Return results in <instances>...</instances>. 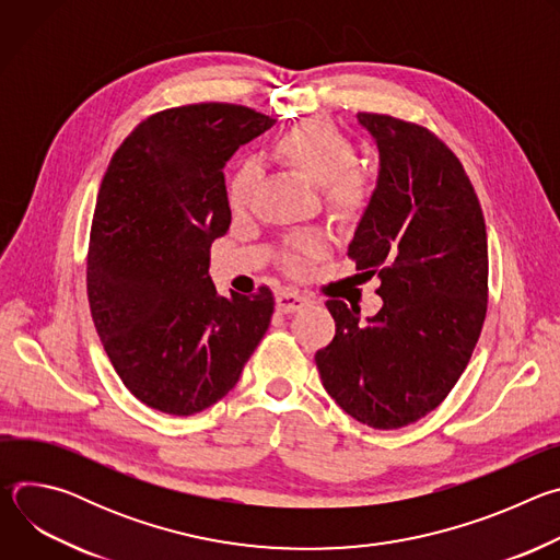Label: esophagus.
<instances>
[{
    "instance_id": "obj_1",
    "label": "esophagus",
    "mask_w": 560,
    "mask_h": 560,
    "mask_svg": "<svg viewBox=\"0 0 560 560\" xmlns=\"http://www.w3.org/2000/svg\"><path fill=\"white\" fill-rule=\"evenodd\" d=\"M275 301H277V310L283 312V314L299 312L301 307L307 305V299L301 296V294H296V292H292V290H279L277 296H275Z\"/></svg>"
}]
</instances>
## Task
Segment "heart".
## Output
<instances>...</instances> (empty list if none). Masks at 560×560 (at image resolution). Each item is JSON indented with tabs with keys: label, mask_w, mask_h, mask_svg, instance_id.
<instances>
[{
	"label": "heart",
	"mask_w": 560,
	"mask_h": 560,
	"mask_svg": "<svg viewBox=\"0 0 560 560\" xmlns=\"http://www.w3.org/2000/svg\"><path fill=\"white\" fill-rule=\"evenodd\" d=\"M275 152L292 171L305 177L312 186L326 192L328 206L339 214H354L365 201V179L354 173V143L330 121L307 119L275 141ZM259 164L255 159L242 162L228 182V203L232 210L248 206L259 182ZM324 250L322 238L305 236L294 242L285 255V266L292 272H303L307 259Z\"/></svg>",
	"instance_id": "b5f03b06"
}]
</instances>
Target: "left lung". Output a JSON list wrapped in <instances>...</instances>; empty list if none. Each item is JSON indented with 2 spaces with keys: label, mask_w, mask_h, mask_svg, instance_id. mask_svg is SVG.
I'll list each match as a JSON object with an SVG mask.
<instances>
[{
  "label": "left lung",
  "mask_w": 560,
  "mask_h": 560,
  "mask_svg": "<svg viewBox=\"0 0 560 560\" xmlns=\"http://www.w3.org/2000/svg\"><path fill=\"white\" fill-rule=\"evenodd\" d=\"M378 177L348 257L378 277L383 307L328 301L337 335L314 361L326 392L363 425L396 430L441 406L463 374L488 312L483 210L456 159L430 130L359 113Z\"/></svg>",
  "instance_id": "obj_1"
}]
</instances>
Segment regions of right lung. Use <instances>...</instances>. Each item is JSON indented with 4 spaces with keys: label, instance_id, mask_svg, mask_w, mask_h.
<instances>
[{
    "label": "right lung",
    "instance_id": "obj_1",
    "mask_svg": "<svg viewBox=\"0 0 560 560\" xmlns=\"http://www.w3.org/2000/svg\"><path fill=\"white\" fill-rule=\"evenodd\" d=\"M275 121L234 104L143 119L104 175L89 246V303L124 385L152 410L190 417L223 398L264 339L275 296H221L210 246L230 228L223 168Z\"/></svg>",
    "mask_w": 560,
    "mask_h": 560
}]
</instances>
